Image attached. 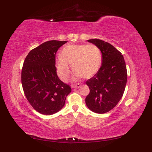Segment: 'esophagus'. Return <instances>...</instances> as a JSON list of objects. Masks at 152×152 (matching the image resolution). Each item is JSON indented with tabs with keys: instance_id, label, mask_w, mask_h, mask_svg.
Returning a JSON list of instances; mask_svg holds the SVG:
<instances>
[{
	"instance_id": "esophagus-1",
	"label": "esophagus",
	"mask_w": 152,
	"mask_h": 152,
	"mask_svg": "<svg viewBox=\"0 0 152 152\" xmlns=\"http://www.w3.org/2000/svg\"><path fill=\"white\" fill-rule=\"evenodd\" d=\"M82 86V83H76V84H74V85H72V88H80V87Z\"/></svg>"
}]
</instances>
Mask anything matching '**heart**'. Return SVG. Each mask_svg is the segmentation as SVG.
<instances>
[{
  "label": "heart",
  "mask_w": 152,
  "mask_h": 152,
  "mask_svg": "<svg viewBox=\"0 0 152 152\" xmlns=\"http://www.w3.org/2000/svg\"><path fill=\"white\" fill-rule=\"evenodd\" d=\"M102 61V52L95 44H69L56 58V68L61 79L66 81L72 66L76 78H91L98 72Z\"/></svg>",
  "instance_id": "heart-1"
}]
</instances>
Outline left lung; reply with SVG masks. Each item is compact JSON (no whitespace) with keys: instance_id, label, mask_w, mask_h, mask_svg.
<instances>
[{"instance_id":"obj_1","label":"left lung","mask_w":152,"mask_h":152,"mask_svg":"<svg viewBox=\"0 0 152 152\" xmlns=\"http://www.w3.org/2000/svg\"><path fill=\"white\" fill-rule=\"evenodd\" d=\"M88 41L101 49L102 62L98 72L86 82L90 92L86 104L92 112L104 114L114 108L124 95L127 68L121 53L112 44L99 39Z\"/></svg>"}]
</instances>
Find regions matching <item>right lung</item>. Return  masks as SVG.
Wrapping results in <instances>:
<instances>
[{"label": "right lung", "mask_w": 152, "mask_h": 152, "mask_svg": "<svg viewBox=\"0 0 152 152\" xmlns=\"http://www.w3.org/2000/svg\"><path fill=\"white\" fill-rule=\"evenodd\" d=\"M66 41L50 40L28 53L21 71V83L27 101L38 112L51 115L65 104L70 86L57 74L56 54Z\"/></svg>", "instance_id": "1"}]
</instances>
